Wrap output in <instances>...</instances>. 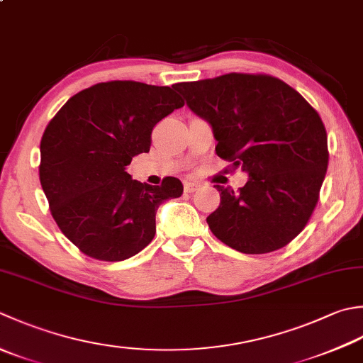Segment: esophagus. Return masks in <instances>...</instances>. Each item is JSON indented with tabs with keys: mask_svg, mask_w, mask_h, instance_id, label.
<instances>
[{
	"mask_svg": "<svg viewBox=\"0 0 363 363\" xmlns=\"http://www.w3.org/2000/svg\"><path fill=\"white\" fill-rule=\"evenodd\" d=\"M201 186L198 182H186V184H184V190H186L187 194H194V191H196Z\"/></svg>",
	"mask_w": 363,
	"mask_h": 363,
	"instance_id": "34e87169",
	"label": "esophagus"
}]
</instances>
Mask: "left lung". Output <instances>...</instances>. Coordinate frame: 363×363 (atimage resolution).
<instances>
[{
    "label": "left lung",
    "instance_id": "obj_1",
    "mask_svg": "<svg viewBox=\"0 0 363 363\" xmlns=\"http://www.w3.org/2000/svg\"><path fill=\"white\" fill-rule=\"evenodd\" d=\"M174 89L212 127L218 157L248 174L239 194L217 186L222 201L206 218L214 236L247 255L289 244L310 220L328 172L316 110L271 75L226 74Z\"/></svg>",
    "mask_w": 363,
    "mask_h": 363
}]
</instances>
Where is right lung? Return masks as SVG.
<instances>
[{
    "mask_svg": "<svg viewBox=\"0 0 363 363\" xmlns=\"http://www.w3.org/2000/svg\"><path fill=\"white\" fill-rule=\"evenodd\" d=\"M184 106L169 86L108 82L78 92L40 140L39 177L56 225L91 258L123 261L151 242L159 206L184 191L132 179L135 155L149 152L154 125Z\"/></svg>",
    "mask_w": 363,
    "mask_h": 363,
    "instance_id": "1",
    "label": "right lung"
}]
</instances>
